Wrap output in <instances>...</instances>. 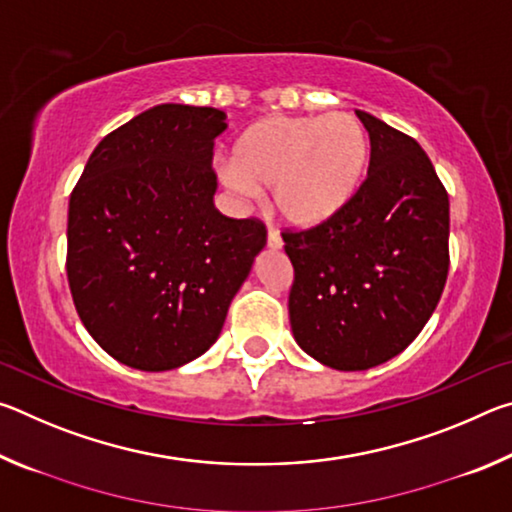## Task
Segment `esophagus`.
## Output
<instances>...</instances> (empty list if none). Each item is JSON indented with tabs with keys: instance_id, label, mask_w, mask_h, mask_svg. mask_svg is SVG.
<instances>
[{
	"instance_id": "esophagus-1",
	"label": "esophagus",
	"mask_w": 512,
	"mask_h": 512,
	"mask_svg": "<svg viewBox=\"0 0 512 512\" xmlns=\"http://www.w3.org/2000/svg\"><path fill=\"white\" fill-rule=\"evenodd\" d=\"M268 248H273V250H280L282 248V237H280V232H277L275 228H268Z\"/></svg>"
}]
</instances>
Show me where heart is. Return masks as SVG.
Returning <instances> with one entry per match:
<instances>
[{"label": "heart", "mask_w": 512, "mask_h": 512, "mask_svg": "<svg viewBox=\"0 0 512 512\" xmlns=\"http://www.w3.org/2000/svg\"><path fill=\"white\" fill-rule=\"evenodd\" d=\"M368 160V131L350 112L268 117L241 133L221 176L239 194L273 187V207L284 221L314 225L350 201Z\"/></svg>", "instance_id": "1"}]
</instances>
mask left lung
I'll list each match as a JSON object with an SVG mask.
<instances>
[{
	"label": "left lung",
	"mask_w": 512,
	"mask_h": 512,
	"mask_svg": "<svg viewBox=\"0 0 512 512\" xmlns=\"http://www.w3.org/2000/svg\"><path fill=\"white\" fill-rule=\"evenodd\" d=\"M368 176L339 212L284 230L289 318L302 350L336 370L393 359L422 332L449 271V196L413 137L357 110Z\"/></svg>",
	"instance_id": "obj_1"
}]
</instances>
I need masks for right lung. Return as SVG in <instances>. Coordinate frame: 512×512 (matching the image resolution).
<instances>
[{
    "label": "right lung",
    "mask_w": 512,
    "mask_h": 512,
    "mask_svg": "<svg viewBox=\"0 0 512 512\" xmlns=\"http://www.w3.org/2000/svg\"><path fill=\"white\" fill-rule=\"evenodd\" d=\"M225 112L162 103L108 133L69 196L67 282L90 336L146 372L194 361L219 339L266 246L259 219L214 207Z\"/></svg>",
    "instance_id": "add662e5"
}]
</instances>
